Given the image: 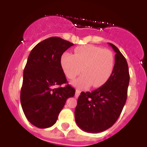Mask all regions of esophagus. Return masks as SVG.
I'll list each match as a JSON object with an SVG mask.
<instances>
[{
    "instance_id": "34e87169",
    "label": "esophagus",
    "mask_w": 147,
    "mask_h": 147,
    "mask_svg": "<svg viewBox=\"0 0 147 147\" xmlns=\"http://www.w3.org/2000/svg\"><path fill=\"white\" fill-rule=\"evenodd\" d=\"M80 93H81V91H80V90L76 89V93H75V96H76V98H77V97L79 96H80Z\"/></svg>"
}]
</instances>
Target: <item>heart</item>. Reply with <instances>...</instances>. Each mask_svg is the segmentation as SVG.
I'll return each mask as SVG.
<instances>
[{
  "label": "heart",
  "instance_id": "heart-1",
  "mask_svg": "<svg viewBox=\"0 0 147 147\" xmlns=\"http://www.w3.org/2000/svg\"><path fill=\"white\" fill-rule=\"evenodd\" d=\"M60 64L69 80H74L82 70L83 74L72 82L75 87L87 88L93 85L98 88L102 86L112 74L114 57L108 49L88 45L76 48L74 54L63 53Z\"/></svg>",
  "mask_w": 147,
  "mask_h": 147
}]
</instances>
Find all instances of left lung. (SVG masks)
Listing matches in <instances>:
<instances>
[{
	"label": "left lung",
	"mask_w": 147,
	"mask_h": 147,
	"mask_svg": "<svg viewBox=\"0 0 147 147\" xmlns=\"http://www.w3.org/2000/svg\"><path fill=\"white\" fill-rule=\"evenodd\" d=\"M115 52L112 74L105 84L92 92H82L75 109V121L82 130L103 132L117 121L127 101L129 67L116 46L108 42Z\"/></svg>",
	"instance_id": "obj_1"
}]
</instances>
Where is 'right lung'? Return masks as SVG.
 <instances>
[{
  "label": "right lung",
  "mask_w": 147,
  "mask_h": 147,
  "mask_svg": "<svg viewBox=\"0 0 147 147\" xmlns=\"http://www.w3.org/2000/svg\"><path fill=\"white\" fill-rule=\"evenodd\" d=\"M74 45L58 37L44 40L30 52L23 71L20 102L28 121L38 128L54 125L66 100L75 89L67 83L61 67L63 53Z\"/></svg>",
  "instance_id": "add662e5"
}]
</instances>
